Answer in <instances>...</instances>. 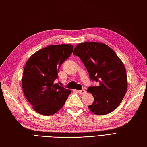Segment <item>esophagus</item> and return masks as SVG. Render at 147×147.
Segmentation results:
<instances>
[{"mask_svg":"<svg viewBox=\"0 0 147 147\" xmlns=\"http://www.w3.org/2000/svg\"><path fill=\"white\" fill-rule=\"evenodd\" d=\"M76 91L80 94H84L86 92L85 90H84V89H82V90H76Z\"/></svg>","mask_w":147,"mask_h":147,"instance_id":"1","label":"esophagus"}]
</instances>
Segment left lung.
<instances>
[{"instance_id": "obj_1", "label": "left lung", "mask_w": 147, "mask_h": 147, "mask_svg": "<svg viewBox=\"0 0 147 147\" xmlns=\"http://www.w3.org/2000/svg\"><path fill=\"white\" fill-rule=\"evenodd\" d=\"M73 53L80 57L90 80L99 83L98 86L88 87L87 91L94 97L88 109L99 115L112 112L120 105L127 90L123 62L110 47L102 43H81Z\"/></svg>"}]
</instances>
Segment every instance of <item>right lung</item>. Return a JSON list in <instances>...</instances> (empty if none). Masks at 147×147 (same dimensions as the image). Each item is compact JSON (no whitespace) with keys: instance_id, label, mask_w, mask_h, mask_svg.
<instances>
[{"instance_id":"add662e5","label":"right lung","mask_w":147,"mask_h":147,"mask_svg":"<svg viewBox=\"0 0 147 147\" xmlns=\"http://www.w3.org/2000/svg\"><path fill=\"white\" fill-rule=\"evenodd\" d=\"M70 44L52 45L32 55L24 67L22 89L28 102L38 113L49 116L65 104L71 90L55 83L62 64L73 52Z\"/></svg>"}]
</instances>
